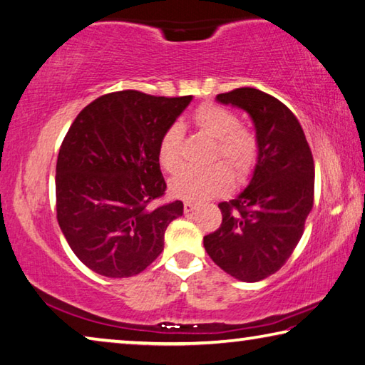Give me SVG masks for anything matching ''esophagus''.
<instances>
[{
    "instance_id": "34e87169",
    "label": "esophagus",
    "mask_w": 365,
    "mask_h": 365,
    "mask_svg": "<svg viewBox=\"0 0 365 365\" xmlns=\"http://www.w3.org/2000/svg\"><path fill=\"white\" fill-rule=\"evenodd\" d=\"M197 208V203L194 202H184V213H192Z\"/></svg>"
}]
</instances>
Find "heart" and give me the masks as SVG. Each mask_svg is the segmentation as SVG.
Listing matches in <instances>:
<instances>
[{
	"mask_svg": "<svg viewBox=\"0 0 365 365\" xmlns=\"http://www.w3.org/2000/svg\"><path fill=\"white\" fill-rule=\"evenodd\" d=\"M194 126L215 139L212 162H225L234 176L244 178L257 163L258 138L240 126L239 117L226 107L203 104L197 107L192 117ZM182 128L179 123L170 125L158 143V162L168 173H175L181 165ZM231 186V173L222 163L208 168H182L171 179L170 192L182 200L200 202L225 194Z\"/></svg>",
	"mask_w": 365,
	"mask_h": 365,
	"instance_id": "b5f03b06",
	"label": "heart"
}]
</instances>
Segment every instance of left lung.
Returning <instances> with one entry per match:
<instances>
[{
    "label": "left lung",
    "instance_id": "1",
    "mask_svg": "<svg viewBox=\"0 0 365 365\" xmlns=\"http://www.w3.org/2000/svg\"><path fill=\"white\" fill-rule=\"evenodd\" d=\"M250 115L258 158L248 186L221 202L222 222L203 237L216 264L242 282H258L290 258L314 203V160L298 118L279 99L255 88L216 96Z\"/></svg>",
    "mask_w": 365,
    "mask_h": 365
}]
</instances>
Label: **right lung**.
Returning <instances> with one entry per match:
<instances>
[{
  "label": "right lung",
  "instance_id": "right-lung-1",
  "mask_svg": "<svg viewBox=\"0 0 365 365\" xmlns=\"http://www.w3.org/2000/svg\"><path fill=\"white\" fill-rule=\"evenodd\" d=\"M190 101L126 89L94 99L70 126L56 165L57 222L91 271L131 277L163 252L184 205H152L166 189L158 143Z\"/></svg>",
  "mask_w": 365,
  "mask_h": 365
}]
</instances>
